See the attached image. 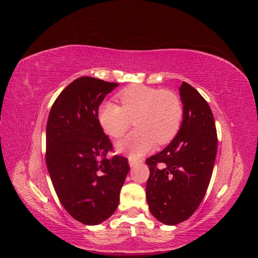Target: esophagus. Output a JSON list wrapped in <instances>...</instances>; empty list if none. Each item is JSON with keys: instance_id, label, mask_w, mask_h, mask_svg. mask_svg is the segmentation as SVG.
I'll return each mask as SVG.
<instances>
[{"instance_id": "1", "label": "esophagus", "mask_w": 258, "mask_h": 258, "mask_svg": "<svg viewBox=\"0 0 258 258\" xmlns=\"http://www.w3.org/2000/svg\"><path fill=\"white\" fill-rule=\"evenodd\" d=\"M140 161V159H138V158H135V157H132V156H130L129 157V165H130V167H134V166H136L137 163H139Z\"/></svg>"}]
</instances>
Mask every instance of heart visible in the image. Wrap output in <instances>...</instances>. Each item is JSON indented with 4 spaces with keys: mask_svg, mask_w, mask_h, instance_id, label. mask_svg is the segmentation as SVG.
<instances>
[{
    "mask_svg": "<svg viewBox=\"0 0 258 258\" xmlns=\"http://www.w3.org/2000/svg\"><path fill=\"white\" fill-rule=\"evenodd\" d=\"M120 105L110 101L98 107V122L107 136L121 138L131 126L132 131L117 145L119 151L140 156L157 143L165 145L177 136L182 126L184 108L181 99L170 90L146 85H132L117 93Z\"/></svg>",
    "mask_w": 258,
    "mask_h": 258,
    "instance_id": "b5f03b06",
    "label": "heart"
}]
</instances>
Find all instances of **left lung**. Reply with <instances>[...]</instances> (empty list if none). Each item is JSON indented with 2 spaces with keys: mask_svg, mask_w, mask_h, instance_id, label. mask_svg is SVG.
Wrapping results in <instances>:
<instances>
[{
  "mask_svg": "<svg viewBox=\"0 0 258 258\" xmlns=\"http://www.w3.org/2000/svg\"><path fill=\"white\" fill-rule=\"evenodd\" d=\"M181 129L165 150L145 161L150 168L146 200L151 213L166 225L182 223L195 213L212 176L217 134L212 111L192 86L183 82Z\"/></svg>",
  "mask_w": 258,
  "mask_h": 258,
  "instance_id": "1",
  "label": "left lung"
}]
</instances>
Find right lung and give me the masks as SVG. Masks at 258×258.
Returning <instances> with one entry per match:
<instances>
[{
    "instance_id": "add662e5",
    "label": "right lung",
    "mask_w": 258,
    "mask_h": 258,
    "mask_svg": "<svg viewBox=\"0 0 258 258\" xmlns=\"http://www.w3.org/2000/svg\"><path fill=\"white\" fill-rule=\"evenodd\" d=\"M118 84L80 77L54 101L46 127V163L61 205L76 221L97 225L118 207L130 169L114 155L111 140L98 122V107Z\"/></svg>"
}]
</instances>
